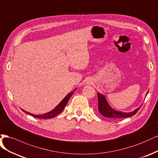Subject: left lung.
<instances>
[{"instance_id": "1", "label": "left lung", "mask_w": 158, "mask_h": 158, "mask_svg": "<svg viewBox=\"0 0 158 158\" xmlns=\"http://www.w3.org/2000/svg\"><path fill=\"white\" fill-rule=\"evenodd\" d=\"M148 93V91L146 95ZM98 111L99 112L104 115L106 118H108L111 119H121V118H128V117L133 116L136 114L137 111L139 110L141 106L136 109L135 111H132V112H122V111H119L115 110L114 109L111 108L110 106L108 104V102H107L105 96L99 93H98Z\"/></svg>"}]
</instances>
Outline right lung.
<instances>
[{"label": "right lung", "mask_w": 158, "mask_h": 158, "mask_svg": "<svg viewBox=\"0 0 158 158\" xmlns=\"http://www.w3.org/2000/svg\"><path fill=\"white\" fill-rule=\"evenodd\" d=\"M75 90H76V89L73 91V92L69 93L68 94L66 95L65 97L62 101L60 102V104L56 107L54 109H53L52 111H49V112H48V113H46V114H43V115H35V114L29 113V112H27V111H25L23 110H23V111H24V112L27 113V114L34 117V118H39V119H51V118H54V117L56 116L57 115H58L59 114L62 112V110L65 108V106L68 102V101H69V98H71V96H72L73 95V94L74 93V91Z\"/></svg>", "instance_id": "right-lung-1"}]
</instances>
